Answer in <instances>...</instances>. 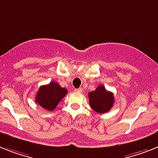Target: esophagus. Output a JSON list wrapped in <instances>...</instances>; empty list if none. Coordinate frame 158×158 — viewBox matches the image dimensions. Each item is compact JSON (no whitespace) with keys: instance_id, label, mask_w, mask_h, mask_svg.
<instances>
[{"instance_id":"esophagus-1","label":"esophagus","mask_w":158,"mask_h":158,"mask_svg":"<svg viewBox=\"0 0 158 158\" xmlns=\"http://www.w3.org/2000/svg\"><path fill=\"white\" fill-rule=\"evenodd\" d=\"M75 91H76V92L82 93V92H83V88H81V87H79V88L75 89Z\"/></svg>"}]
</instances>
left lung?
Masks as SVG:
<instances>
[{
  "label": "left lung",
  "mask_w": 158,
  "mask_h": 158,
  "mask_svg": "<svg viewBox=\"0 0 158 158\" xmlns=\"http://www.w3.org/2000/svg\"><path fill=\"white\" fill-rule=\"evenodd\" d=\"M90 107L97 113H106L111 109L114 102L113 93L107 91L104 86H98L95 90L89 92Z\"/></svg>",
  "instance_id": "1"
}]
</instances>
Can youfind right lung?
<instances>
[{
    "mask_svg": "<svg viewBox=\"0 0 158 158\" xmlns=\"http://www.w3.org/2000/svg\"><path fill=\"white\" fill-rule=\"evenodd\" d=\"M67 93V89L63 88L59 83L52 81L49 84L40 87L35 95V102L44 109L52 111Z\"/></svg>",
    "mask_w": 158,
    "mask_h": 158,
    "instance_id": "right-lung-1",
    "label": "right lung"
}]
</instances>
